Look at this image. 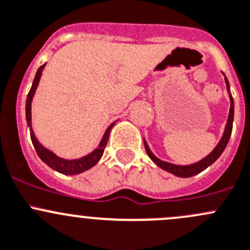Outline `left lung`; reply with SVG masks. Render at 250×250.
Returning a JSON list of instances; mask_svg holds the SVG:
<instances>
[{
    "label": "left lung",
    "mask_w": 250,
    "mask_h": 250,
    "mask_svg": "<svg viewBox=\"0 0 250 250\" xmlns=\"http://www.w3.org/2000/svg\"><path fill=\"white\" fill-rule=\"evenodd\" d=\"M225 76V74H224ZM225 82H226V88H228V92L229 95H230V103H231V106H230V112H229V118H228V123H226V127L225 130H224V134L221 137L220 141H219L218 145L215 146L213 151L209 153L207 157H204L203 160L198 161V162L192 163V165H188V166H178V165H173V163L169 162H166V161L160 160V158L156 157L152 152H151L150 147H148L147 143H146L145 139H144V145H145V150L146 153H147L148 157L156 163L160 168L162 169L167 170V172L174 174V175L179 176V178H190V176L196 175V174L203 172L204 169L209 167L210 165H213L220 155L223 153V151L225 150L226 145H228L229 140H230L231 137V132H232V123H233V113H234V105H233V99H232V95L230 93V83H229L228 78L225 76Z\"/></svg>",
    "instance_id": "1"
}]
</instances>
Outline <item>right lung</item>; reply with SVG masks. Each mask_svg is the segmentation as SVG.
I'll return each mask as SVG.
<instances>
[{
    "instance_id": "add662e5",
    "label": "right lung",
    "mask_w": 250,
    "mask_h": 250,
    "mask_svg": "<svg viewBox=\"0 0 250 250\" xmlns=\"http://www.w3.org/2000/svg\"><path fill=\"white\" fill-rule=\"evenodd\" d=\"M44 66L46 64H43L42 66H40V69L37 70L36 72V76H35L34 82H32L31 85V89H30L29 94H27L26 98V106H25V112H26V122H27V127H30V137H31L32 144L35 146V150H36L37 155L39 157L46 163L47 166H49L52 169L57 170V172L65 174V175H76V174L83 173L85 170L90 169L92 167H94L99 160L102 158L103 153H104L105 150V146L107 144V139H109V135H110V130L111 128L115 125V122L111 123L110 127L107 128L106 132H105L104 137H103L102 141H100L99 146L95 148L94 151L89 153V155H85L84 157L82 158H78V160H64L62 157H58L54 152H52L50 150L44 147V146L41 145L37 138L35 137V133L32 130L31 127V102H32V98H34L35 92L37 89V85H39L40 82V78H41L42 71H43Z\"/></svg>"
}]
</instances>
